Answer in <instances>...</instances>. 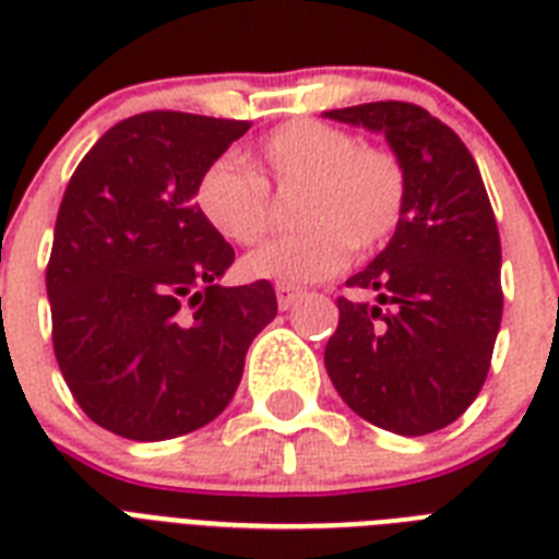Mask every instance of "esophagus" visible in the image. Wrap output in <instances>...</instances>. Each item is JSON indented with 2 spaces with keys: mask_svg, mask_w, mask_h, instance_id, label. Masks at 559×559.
Masks as SVG:
<instances>
[{
  "mask_svg": "<svg viewBox=\"0 0 559 559\" xmlns=\"http://www.w3.org/2000/svg\"><path fill=\"white\" fill-rule=\"evenodd\" d=\"M275 296H278L281 310H289V307L301 298V289L293 287V284H278V287H275Z\"/></svg>",
  "mask_w": 559,
  "mask_h": 559,
  "instance_id": "obj_1",
  "label": "esophagus"
}]
</instances>
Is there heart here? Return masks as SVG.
<instances>
[{"label": "heart", "instance_id": "b5f03b06", "mask_svg": "<svg viewBox=\"0 0 559 559\" xmlns=\"http://www.w3.org/2000/svg\"><path fill=\"white\" fill-rule=\"evenodd\" d=\"M240 162L214 159L197 179V209L228 243L254 246L270 235L272 200L298 191L293 202L296 235L263 246L243 261L258 281L310 284L348 261L350 249L377 252L397 231L406 211V170L380 147H359L340 127L298 118L275 127Z\"/></svg>", "mask_w": 559, "mask_h": 559}]
</instances>
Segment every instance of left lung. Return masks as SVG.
<instances>
[{
    "label": "left lung",
    "instance_id": "8db88e82",
    "mask_svg": "<svg viewBox=\"0 0 559 559\" xmlns=\"http://www.w3.org/2000/svg\"><path fill=\"white\" fill-rule=\"evenodd\" d=\"M382 133L406 170V211L366 270L345 284L373 305L340 298L324 368L368 424L438 432L485 385L502 324V243L473 153L424 107L377 100L324 112Z\"/></svg>",
    "mask_w": 559,
    "mask_h": 559
}]
</instances>
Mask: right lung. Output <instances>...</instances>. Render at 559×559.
I'll list each match as a JSON object with an SVG mask.
<instances>
[{
    "instance_id": "right-lung-1",
    "label": "right lung",
    "mask_w": 559,
    "mask_h": 559,
    "mask_svg": "<svg viewBox=\"0 0 559 559\" xmlns=\"http://www.w3.org/2000/svg\"><path fill=\"white\" fill-rule=\"evenodd\" d=\"M246 130L142 112L100 135L66 186L46 270L55 357L78 406L121 438L211 424L278 313L270 281L219 287L235 249L193 200L202 170Z\"/></svg>"
}]
</instances>
